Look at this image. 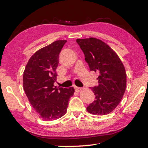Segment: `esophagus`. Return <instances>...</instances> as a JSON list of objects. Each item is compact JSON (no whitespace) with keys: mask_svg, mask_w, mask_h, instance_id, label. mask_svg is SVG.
I'll return each mask as SVG.
<instances>
[{"mask_svg":"<svg viewBox=\"0 0 148 148\" xmlns=\"http://www.w3.org/2000/svg\"><path fill=\"white\" fill-rule=\"evenodd\" d=\"M74 89H75V91H76V92H79V91H81V90L82 89V87L74 86Z\"/></svg>","mask_w":148,"mask_h":148,"instance_id":"34e87169","label":"esophagus"}]
</instances>
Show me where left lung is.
<instances>
[{"mask_svg": "<svg viewBox=\"0 0 148 148\" xmlns=\"http://www.w3.org/2000/svg\"><path fill=\"white\" fill-rule=\"evenodd\" d=\"M91 71L97 72L99 85L91 87L95 100L87 107L89 113L106 115L121 102L126 88L127 76L119 57L108 45L97 38L77 39Z\"/></svg>", "mask_w": 148, "mask_h": 148, "instance_id": "1", "label": "left lung"}]
</instances>
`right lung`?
I'll list each match as a JSON object with an SVG mask.
<instances>
[{
  "label": "right lung",
  "mask_w": 148,
  "mask_h": 148,
  "mask_svg": "<svg viewBox=\"0 0 148 148\" xmlns=\"http://www.w3.org/2000/svg\"><path fill=\"white\" fill-rule=\"evenodd\" d=\"M66 40H57L37 51L26 65L23 89L33 108L45 120L59 119L66 113L72 87L54 86L59 56Z\"/></svg>",
  "instance_id": "obj_1"
}]
</instances>
